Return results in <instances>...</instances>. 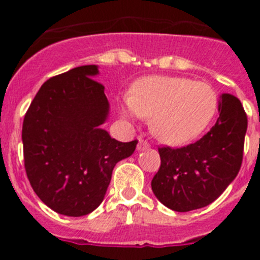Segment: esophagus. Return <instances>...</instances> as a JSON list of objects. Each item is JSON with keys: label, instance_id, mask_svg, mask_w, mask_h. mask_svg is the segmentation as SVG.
Masks as SVG:
<instances>
[{"label": "esophagus", "instance_id": "1", "mask_svg": "<svg viewBox=\"0 0 260 260\" xmlns=\"http://www.w3.org/2000/svg\"><path fill=\"white\" fill-rule=\"evenodd\" d=\"M147 148H150V144L147 143L146 141H143V139H139V142H138V146H137V151H138V152H141V151L147 150Z\"/></svg>", "mask_w": 260, "mask_h": 260}]
</instances>
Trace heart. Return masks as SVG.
Returning a JSON list of instances; mask_svg holds the SVG:
<instances>
[{"instance_id": "heart-1", "label": "heart", "mask_w": 260, "mask_h": 260, "mask_svg": "<svg viewBox=\"0 0 260 260\" xmlns=\"http://www.w3.org/2000/svg\"><path fill=\"white\" fill-rule=\"evenodd\" d=\"M217 110L215 91L203 82L181 77L153 75L138 80L132 96L123 100L125 118H150L151 133L169 146H181L198 138Z\"/></svg>"}]
</instances>
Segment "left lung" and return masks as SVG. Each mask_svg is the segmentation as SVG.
I'll list each match as a JSON object with an SVG mask.
<instances>
[{
	"mask_svg": "<svg viewBox=\"0 0 260 260\" xmlns=\"http://www.w3.org/2000/svg\"><path fill=\"white\" fill-rule=\"evenodd\" d=\"M219 118L198 142L158 148L161 165L151 187L165 207L189 212L206 207L233 182L242 164L247 117L236 96L222 93Z\"/></svg>",
	"mask_w": 260,
	"mask_h": 260,
	"instance_id": "obj_1",
	"label": "left lung"
}]
</instances>
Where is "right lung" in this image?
I'll return each mask as SVG.
<instances>
[{
	"label": "right lung",
	"instance_id": "add662e5",
	"mask_svg": "<svg viewBox=\"0 0 260 260\" xmlns=\"http://www.w3.org/2000/svg\"><path fill=\"white\" fill-rule=\"evenodd\" d=\"M84 65L48 79L27 110L22 128L24 168L43 203L71 217L100 206L116 164L138 141H116L102 127L109 116L104 86Z\"/></svg>",
	"mask_w": 260,
	"mask_h": 260
}]
</instances>
